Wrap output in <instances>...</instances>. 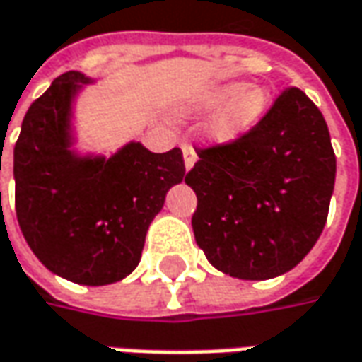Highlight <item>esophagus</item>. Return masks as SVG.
I'll list each match as a JSON object with an SVG mask.
<instances>
[{
    "label": "esophagus",
    "instance_id": "obj_1",
    "mask_svg": "<svg viewBox=\"0 0 362 362\" xmlns=\"http://www.w3.org/2000/svg\"><path fill=\"white\" fill-rule=\"evenodd\" d=\"M183 161H185V169L189 171L193 165H195V161H197V155H195V151H193V147L189 145V143H183Z\"/></svg>",
    "mask_w": 362,
    "mask_h": 362
}]
</instances>
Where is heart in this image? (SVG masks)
I'll return each instance as SVG.
<instances>
[{
  "label": "heart",
  "mask_w": 362,
  "mask_h": 362,
  "mask_svg": "<svg viewBox=\"0 0 362 362\" xmlns=\"http://www.w3.org/2000/svg\"><path fill=\"white\" fill-rule=\"evenodd\" d=\"M221 109V113L211 121L209 139L213 143H231L241 137L249 127H253L257 119L265 113L269 107V91L265 87L245 83H215L201 89L197 95L191 99L189 111L205 115L213 109Z\"/></svg>",
  "instance_id": "1"
}]
</instances>
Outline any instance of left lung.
<instances>
[{"label": "left lung", "instance_id": "1", "mask_svg": "<svg viewBox=\"0 0 362 362\" xmlns=\"http://www.w3.org/2000/svg\"><path fill=\"white\" fill-rule=\"evenodd\" d=\"M197 155L185 183L197 195L191 225L211 265L245 281L299 265L321 237L337 173L311 99L288 87L253 129Z\"/></svg>", "mask_w": 362, "mask_h": 362}]
</instances>
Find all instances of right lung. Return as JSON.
<instances>
[{
	"label": "right lung",
	"mask_w": 362,
	"mask_h": 362,
	"mask_svg": "<svg viewBox=\"0 0 362 362\" xmlns=\"http://www.w3.org/2000/svg\"><path fill=\"white\" fill-rule=\"evenodd\" d=\"M79 71L59 75L31 103L13 149L16 213L33 255L71 283L101 287L139 265L145 235L167 191L185 177L181 149L129 141L111 157L74 149Z\"/></svg>",
	"instance_id": "obj_1"
}]
</instances>
